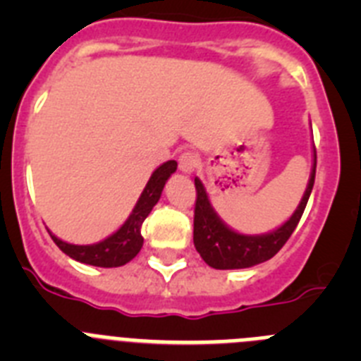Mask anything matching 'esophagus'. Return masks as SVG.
<instances>
[{"instance_id":"esophagus-1","label":"esophagus","mask_w":361,"mask_h":361,"mask_svg":"<svg viewBox=\"0 0 361 361\" xmlns=\"http://www.w3.org/2000/svg\"><path fill=\"white\" fill-rule=\"evenodd\" d=\"M199 166V155L193 152H184L178 157V170L183 173H193Z\"/></svg>"}]
</instances>
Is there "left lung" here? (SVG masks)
<instances>
[{
  "label": "left lung",
  "mask_w": 361,
  "mask_h": 361,
  "mask_svg": "<svg viewBox=\"0 0 361 361\" xmlns=\"http://www.w3.org/2000/svg\"><path fill=\"white\" fill-rule=\"evenodd\" d=\"M312 157L314 159H312L311 177L298 208L288 222H283L275 231L264 235H242L228 228L213 209L204 184L195 178L197 200L195 216H193V244L204 262L215 269H244L275 257L282 250V245L289 240L307 206L314 184V173H317V149H312Z\"/></svg>",
  "instance_id": "left-lung-1"
}]
</instances>
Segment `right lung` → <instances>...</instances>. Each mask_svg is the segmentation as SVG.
Segmentation results:
<instances>
[{"instance_id": "1", "label": "right lung", "mask_w": 361, "mask_h": 361, "mask_svg": "<svg viewBox=\"0 0 361 361\" xmlns=\"http://www.w3.org/2000/svg\"><path fill=\"white\" fill-rule=\"evenodd\" d=\"M175 170H177V162L175 161H168L159 166L149 177L145 191L137 200L135 208L130 213L126 222L104 240L90 245H75L63 242L61 238H57L52 233H50V237L63 253L68 255L73 260H78V262L90 264V266L97 267H119L128 264L141 251L142 242H145L141 235L142 222L149 215L153 206L159 202L166 180L171 177V173H175Z\"/></svg>"}]
</instances>
